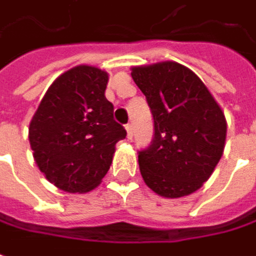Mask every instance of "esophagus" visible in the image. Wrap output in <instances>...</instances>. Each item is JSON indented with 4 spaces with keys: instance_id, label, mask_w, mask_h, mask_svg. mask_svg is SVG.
Segmentation results:
<instances>
[{
    "instance_id": "34e87169",
    "label": "esophagus",
    "mask_w": 256,
    "mask_h": 256,
    "mask_svg": "<svg viewBox=\"0 0 256 256\" xmlns=\"http://www.w3.org/2000/svg\"><path fill=\"white\" fill-rule=\"evenodd\" d=\"M126 130H128V139L132 140L133 139V126L128 123V124H126Z\"/></svg>"
}]
</instances>
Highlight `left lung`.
<instances>
[{
	"instance_id": "8db88e82",
	"label": "left lung",
	"mask_w": 256,
	"mask_h": 256,
	"mask_svg": "<svg viewBox=\"0 0 256 256\" xmlns=\"http://www.w3.org/2000/svg\"><path fill=\"white\" fill-rule=\"evenodd\" d=\"M153 116V139L139 150L144 184L164 198L194 194L220 160L226 122L202 80L174 62L133 67Z\"/></svg>"
}]
</instances>
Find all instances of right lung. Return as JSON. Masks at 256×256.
Segmentation results:
<instances>
[{
	"instance_id": "1",
	"label": "right lung",
	"mask_w": 256,
	"mask_h": 256,
	"mask_svg": "<svg viewBox=\"0 0 256 256\" xmlns=\"http://www.w3.org/2000/svg\"><path fill=\"white\" fill-rule=\"evenodd\" d=\"M107 82L106 72L90 66L66 72L51 84L30 123L36 163L62 190L94 189L110 169L116 143L126 138L104 96Z\"/></svg>"
}]
</instances>
